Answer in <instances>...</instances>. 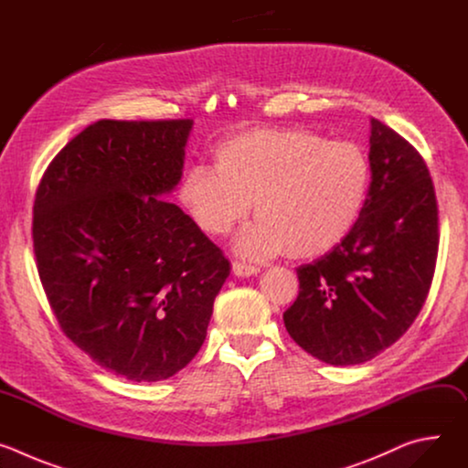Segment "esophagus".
Wrapping results in <instances>:
<instances>
[{"label":"esophagus","instance_id":"obj_1","mask_svg":"<svg viewBox=\"0 0 468 468\" xmlns=\"http://www.w3.org/2000/svg\"><path fill=\"white\" fill-rule=\"evenodd\" d=\"M231 269H233V274L239 276V278H250V276H255V274L261 272L259 266L246 264V262H240V261H235Z\"/></svg>","mask_w":468,"mask_h":468}]
</instances>
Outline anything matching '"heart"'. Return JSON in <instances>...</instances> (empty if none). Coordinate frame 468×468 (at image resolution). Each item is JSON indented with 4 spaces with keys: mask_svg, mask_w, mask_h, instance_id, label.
Instances as JSON below:
<instances>
[{
    "mask_svg": "<svg viewBox=\"0 0 468 468\" xmlns=\"http://www.w3.org/2000/svg\"><path fill=\"white\" fill-rule=\"evenodd\" d=\"M370 183V159L352 141H325L305 127L251 129L217 146L215 168L186 170L179 202L199 229L222 237L248 217L255 199L259 220L240 233L237 251L305 259L350 235Z\"/></svg>",
    "mask_w": 468,
    "mask_h": 468,
    "instance_id": "obj_1",
    "label": "heart"
}]
</instances>
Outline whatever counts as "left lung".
I'll return each instance as SVG.
<instances>
[{
  "label": "left lung",
  "mask_w": 468,
  "mask_h": 468,
  "mask_svg": "<svg viewBox=\"0 0 468 468\" xmlns=\"http://www.w3.org/2000/svg\"><path fill=\"white\" fill-rule=\"evenodd\" d=\"M372 183L365 209L339 244L298 272L283 313L298 346L335 367L370 361L419 316L435 272L437 199L420 154L370 118Z\"/></svg>",
  "instance_id": "obj_1"
}]
</instances>
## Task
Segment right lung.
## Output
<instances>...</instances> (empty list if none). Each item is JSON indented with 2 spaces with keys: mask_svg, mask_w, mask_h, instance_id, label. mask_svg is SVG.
Wrapping results in <instances>:
<instances>
[{
  "mask_svg": "<svg viewBox=\"0 0 468 468\" xmlns=\"http://www.w3.org/2000/svg\"><path fill=\"white\" fill-rule=\"evenodd\" d=\"M192 120H100L66 144L35 197L38 276L62 331L105 370L168 379L202 348L229 261L163 196Z\"/></svg>",
  "mask_w": 468,
  "mask_h": 468,
  "instance_id": "1",
  "label": "right lung"
}]
</instances>
